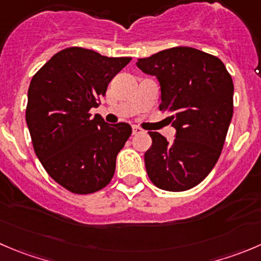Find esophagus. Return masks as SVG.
I'll return each instance as SVG.
<instances>
[{
	"label": "esophagus",
	"instance_id": "obj_1",
	"mask_svg": "<svg viewBox=\"0 0 261 261\" xmlns=\"http://www.w3.org/2000/svg\"><path fill=\"white\" fill-rule=\"evenodd\" d=\"M143 133V128L139 127V126H133V134L134 135H138V134Z\"/></svg>",
	"mask_w": 261,
	"mask_h": 261
}]
</instances>
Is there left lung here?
<instances>
[{
	"label": "left lung",
	"instance_id": "obj_1",
	"mask_svg": "<svg viewBox=\"0 0 261 261\" xmlns=\"http://www.w3.org/2000/svg\"><path fill=\"white\" fill-rule=\"evenodd\" d=\"M139 69L161 85L159 110L172 112L176 139L149 131L144 155L150 181L166 191H186L216 166L233 116V82L218 57L191 47H173L146 58Z\"/></svg>",
	"mask_w": 261,
	"mask_h": 261
}]
</instances>
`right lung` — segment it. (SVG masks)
Returning <instances> with one entry per match:
<instances>
[{
  "mask_svg": "<svg viewBox=\"0 0 261 261\" xmlns=\"http://www.w3.org/2000/svg\"><path fill=\"white\" fill-rule=\"evenodd\" d=\"M131 57H106L70 47L56 53L33 76L25 118L33 148L47 173L74 194L107 186L131 126L106 123L90 110Z\"/></svg>",
  "mask_w": 261,
  "mask_h": 261,
  "instance_id": "add662e5",
  "label": "right lung"
}]
</instances>
